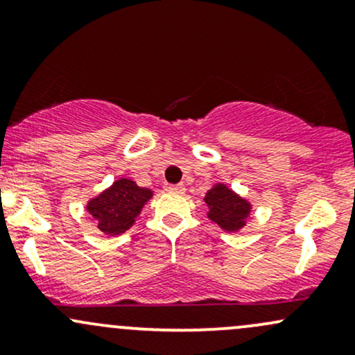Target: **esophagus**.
Segmentation results:
<instances>
[{
  "label": "esophagus",
  "instance_id": "esophagus-1",
  "mask_svg": "<svg viewBox=\"0 0 355 355\" xmlns=\"http://www.w3.org/2000/svg\"><path fill=\"white\" fill-rule=\"evenodd\" d=\"M168 191H172V193H183V191H185V185H183V183H177V185H170L168 187Z\"/></svg>",
  "mask_w": 355,
  "mask_h": 355
}]
</instances>
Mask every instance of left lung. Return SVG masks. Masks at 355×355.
<instances>
[{
    "instance_id": "1",
    "label": "left lung",
    "mask_w": 355,
    "mask_h": 355,
    "mask_svg": "<svg viewBox=\"0 0 355 355\" xmlns=\"http://www.w3.org/2000/svg\"><path fill=\"white\" fill-rule=\"evenodd\" d=\"M205 203L210 207L209 218L211 222L218 223L222 229L235 232L245 225L250 205L227 187L217 185L207 191Z\"/></svg>"
}]
</instances>
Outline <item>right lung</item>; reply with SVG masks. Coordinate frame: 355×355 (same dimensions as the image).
I'll return each instance as SVG.
<instances>
[{"label":"right lung","instance_id":"obj_1","mask_svg":"<svg viewBox=\"0 0 355 355\" xmlns=\"http://www.w3.org/2000/svg\"><path fill=\"white\" fill-rule=\"evenodd\" d=\"M152 191L141 189L128 178H120L103 193L88 203V211L98 222V229L108 235H120L135 222Z\"/></svg>","mask_w":355,"mask_h":355}]
</instances>
